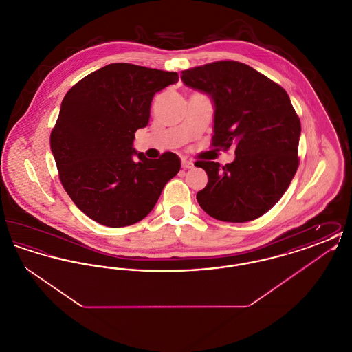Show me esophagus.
Returning a JSON list of instances; mask_svg holds the SVG:
<instances>
[{
	"instance_id": "esophagus-1",
	"label": "esophagus",
	"mask_w": 352,
	"mask_h": 352,
	"mask_svg": "<svg viewBox=\"0 0 352 352\" xmlns=\"http://www.w3.org/2000/svg\"><path fill=\"white\" fill-rule=\"evenodd\" d=\"M182 168L186 170V168H194V164L190 161V160H186V158H182Z\"/></svg>"
}]
</instances>
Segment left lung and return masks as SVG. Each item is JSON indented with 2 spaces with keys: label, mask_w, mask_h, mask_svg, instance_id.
I'll list each match as a JSON object with an SVG mask.
<instances>
[{
  "label": "left lung",
  "mask_w": 352,
  "mask_h": 352,
  "mask_svg": "<svg viewBox=\"0 0 352 352\" xmlns=\"http://www.w3.org/2000/svg\"><path fill=\"white\" fill-rule=\"evenodd\" d=\"M182 82L214 102L212 145H234V162L198 161L207 186L197 194L210 217L244 223L281 199L298 168L301 122L284 88L254 68L221 60L182 71Z\"/></svg>",
  "instance_id": "left-lung-1"
}]
</instances>
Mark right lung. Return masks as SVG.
Instances as JSON below:
<instances>
[{
	"mask_svg": "<svg viewBox=\"0 0 352 352\" xmlns=\"http://www.w3.org/2000/svg\"><path fill=\"white\" fill-rule=\"evenodd\" d=\"M177 82V72L112 63L66 94L51 151L65 190L88 218L105 227L132 226L149 215L179 171L177 154L149 160L133 148L135 131L149 122L154 95Z\"/></svg>",
	"mask_w": 352,
	"mask_h": 352,
	"instance_id": "obj_1",
	"label": "right lung"
}]
</instances>
